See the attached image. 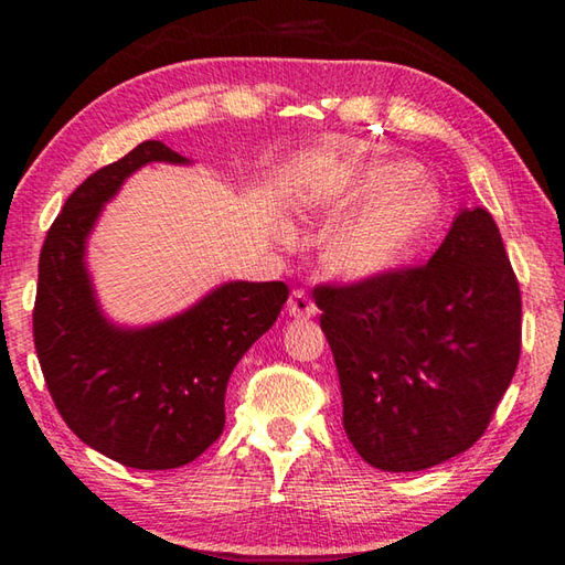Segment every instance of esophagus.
Wrapping results in <instances>:
<instances>
[{
	"label": "esophagus",
	"instance_id": "esophagus-1",
	"mask_svg": "<svg viewBox=\"0 0 565 565\" xmlns=\"http://www.w3.org/2000/svg\"><path fill=\"white\" fill-rule=\"evenodd\" d=\"M286 309H289L294 319H311V317H317V311H319L317 303L311 301V296L301 289H296L291 294L289 306H286Z\"/></svg>",
	"mask_w": 565,
	"mask_h": 565
}]
</instances>
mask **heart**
<instances>
[{
  "instance_id": "1",
  "label": "heart",
  "mask_w": 565,
  "mask_h": 565,
  "mask_svg": "<svg viewBox=\"0 0 565 565\" xmlns=\"http://www.w3.org/2000/svg\"><path fill=\"white\" fill-rule=\"evenodd\" d=\"M406 161H376L339 179L341 202L374 196L327 242L329 269L343 281L363 284L406 266L441 216V194L431 181L411 179Z\"/></svg>"
}]
</instances>
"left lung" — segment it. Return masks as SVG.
Masks as SVG:
<instances>
[{
  "label": "left lung",
  "mask_w": 565,
  "mask_h": 565,
  "mask_svg": "<svg viewBox=\"0 0 565 565\" xmlns=\"http://www.w3.org/2000/svg\"><path fill=\"white\" fill-rule=\"evenodd\" d=\"M313 301L363 461L424 471L483 436L521 356L519 279L486 209H463L428 264Z\"/></svg>",
  "instance_id": "obj_1"
}]
</instances>
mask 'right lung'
<instances>
[{"instance_id":"add662e5","label":"right lung","mask_w":565,"mask_h":565,"mask_svg":"<svg viewBox=\"0 0 565 565\" xmlns=\"http://www.w3.org/2000/svg\"><path fill=\"white\" fill-rule=\"evenodd\" d=\"M149 161L189 159L161 141H141L66 199L40 254L32 323L46 388L66 426L111 461L167 471L222 436L228 376L274 327L289 289L284 281H228L145 329L104 317L84 264L87 236L124 179Z\"/></svg>"}]
</instances>
